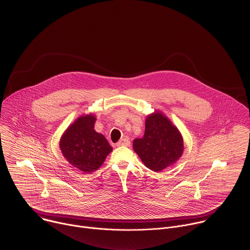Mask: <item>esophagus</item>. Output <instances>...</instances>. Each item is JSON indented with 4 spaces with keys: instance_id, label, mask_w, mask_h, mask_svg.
Wrapping results in <instances>:
<instances>
[{
    "instance_id": "obj_1",
    "label": "esophagus",
    "mask_w": 250,
    "mask_h": 250,
    "mask_svg": "<svg viewBox=\"0 0 250 250\" xmlns=\"http://www.w3.org/2000/svg\"><path fill=\"white\" fill-rule=\"evenodd\" d=\"M130 145V141L129 139H127L126 137H124L122 138L118 143H117V146L121 147V146H129Z\"/></svg>"
}]
</instances>
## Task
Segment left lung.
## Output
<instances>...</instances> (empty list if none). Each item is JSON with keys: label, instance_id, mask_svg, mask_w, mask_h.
<instances>
[{"label": "left lung", "instance_id": "obj_1", "mask_svg": "<svg viewBox=\"0 0 250 250\" xmlns=\"http://www.w3.org/2000/svg\"><path fill=\"white\" fill-rule=\"evenodd\" d=\"M184 149L182 133L160 111L146 117L144 136L133 140V150L145 167L154 172L174 166L183 156Z\"/></svg>", "mask_w": 250, "mask_h": 250}]
</instances>
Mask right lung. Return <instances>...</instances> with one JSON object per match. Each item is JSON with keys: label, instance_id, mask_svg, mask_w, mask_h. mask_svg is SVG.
I'll list each match as a JSON object with an SVG mask.
<instances>
[{"label": "right lung", "instance_id": "1", "mask_svg": "<svg viewBox=\"0 0 250 250\" xmlns=\"http://www.w3.org/2000/svg\"><path fill=\"white\" fill-rule=\"evenodd\" d=\"M94 114L78 117L62 133L60 149L73 168L89 174L98 170L113 148L105 136L94 129Z\"/></svg>", "mask_w": 250, "mask_h": 250}]
</instances>
